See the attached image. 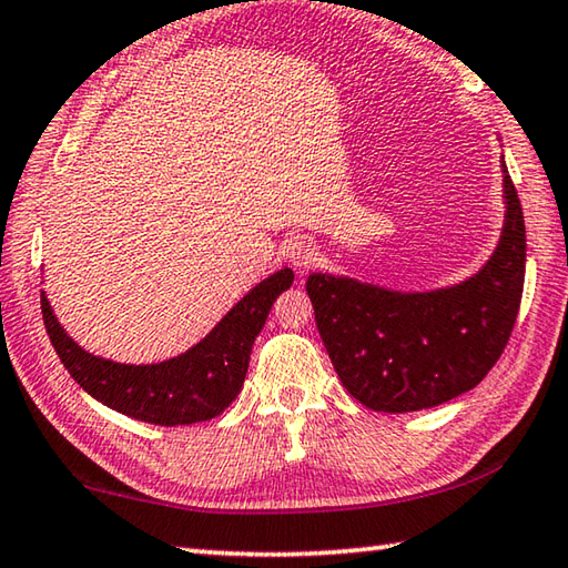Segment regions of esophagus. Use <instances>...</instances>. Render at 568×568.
<instances>
[{
	"instance_id": "1",
	"label": "esophagus",
	"mask_w": 568,
	"mask_h": 568,
	"mask_svg": "<svg viewBox=\"0 0 568 568\" xmlns=\"http://www.w3.org/2000/svg\"><path fill=\"white\" fill-rule=\"evenodd\" d=\"M315 257H318V247H315L313 240L307 237H295L287 243V261L295 267V271H305Z\"/></svg>"
}]
</instances>
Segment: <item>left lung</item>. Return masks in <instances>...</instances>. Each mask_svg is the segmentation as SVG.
I'll return each instance as SVG.
<instances>
[{
    "instance_id": "left-lung-1",
    "label": "left lung",
    "mask_w": 568,
    "mask_h": 568,
    "mask_svg": "<svg viewBox=\"0 0 568 568\" xmlns=\"http://www.w3.org/2000/svg\"><path fill=\"white\" fill-rule=\"evenodd\" d=\"M504 233L468 281L400 293L307 275L315 323L345 390L365 408L410 413L476 388L511 338L526 273L521 200L504 165Z\"/></svg>"
}]
</instances>
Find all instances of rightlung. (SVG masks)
Returning a JSON list of instances; mask_svg holds the SVG:
<instances>
[{"label": "right lung", "mask_w": 568, "mask_h": 568, "mask_svg": "<svg viewBox=\"0 0 568 568\" xmlns=\"http://www.w3.org/2000/svg\"><path fill=\"white\" fill-rule=\"evenodd\" d=\"M293 285V271L257 283L203 341L178 358L128 365L80 348L52 313L42 291V318L70 376L104 406L155 426H190L223 413L243 388L250 351L275 297Z\"/></svg>", "instance_id": "obj_1"}]
</instances>
